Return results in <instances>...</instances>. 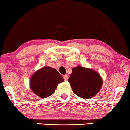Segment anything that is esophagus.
<instances>
[{
  "mask_svg": "<svg viewBox=\"0 0 130 130\" xmlns=\"http://www.w3.org/2000/svg\"><path fill=\"white\" fill-rule=\"evenodd\" d=\"M63 78L64 80H68V76L67 75H65L63 76Z\"/></svg>",
  "mask_w": 130,
  "mask_h": 130,
  "instance_id": "1",
  "label": "esophagus"
}]
</instances>
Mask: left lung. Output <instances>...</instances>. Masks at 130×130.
<instances>
[{"mask_svg":"<svg viewBox=\"0 0 130 130\" xmlns=\"http://www.w3.org/2000/svg\"><path fill=\"white\" fill-rule=\"evenodd\" d=\"M69 82L77 96L89 99L96 95L102 86V79L94 70L78 66L73 68Z\"/></svg>","mask_w":130,"mask_h":130,"instance_id":"1","label":"left lung"}]
</instances>
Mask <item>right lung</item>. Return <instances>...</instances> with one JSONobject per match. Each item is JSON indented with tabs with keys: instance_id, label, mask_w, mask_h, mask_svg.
<instances>
[{
	"instance_id": "right-lung-1",
	"label": "right lung",
	"mask_w": 130,
	"mask_h": 130,
	"mask_svg": "<svg viewBox=\"0 0 130 130\" xmlns=\"http://www.w3.org/2000/svg\"><path fill=\"white\" fill-rule=\"evenodd\" d=\"M64 79L56 70L44 67L38 70L30 79V87L32 91L42 98H45L54 94L59 83Z\"/></svg>"
}]
</instances>
